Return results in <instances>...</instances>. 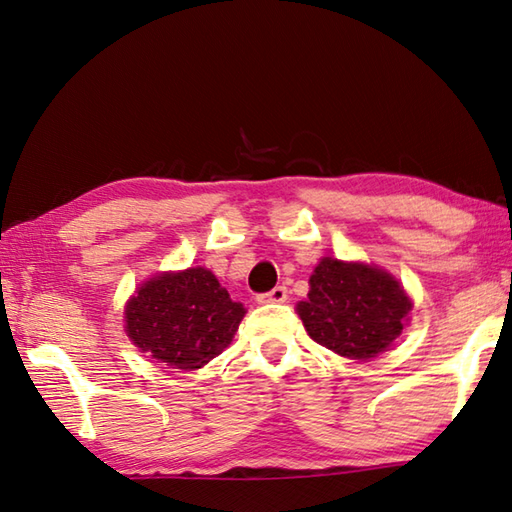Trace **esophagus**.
I'll return each mask as SVG.
<instances>
[{
  "label": "esophagus",
  "mask_w": 512,
  "mask_h": 512,
  "mask_svg": "<svg viewBox=\"0 0 512 512\" xmlns=\"http://www.w3.org/2000/svg\"><path fill=\"white\" fill-rule=\"evenodd\" d=\"M286 297H288V288L275 286L273 290H268V293L257 295V302L259 304H282V302H286Z\"/></svg>",
  "instance_id": "esophagus-1"
}]
</instances>
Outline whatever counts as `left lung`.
Masks as SVG:
<instances>
[{
    "instance_id": "8db88e82",
    "label": "left lung",
    "mask_w": 512,
    "mask_h": 512,
    "mask_svg": "<svg viewBox=\"0 0 512 512\" xmlns=\"http://www.w3.org/2000/svg\"><path fill=\"white\" fill-rule=\"evenodd\" d=\"M410 299L384 270L322 259L297 313L317 344L350 359L382 353L402 333Z\"/></svg>"
}]
</instances>
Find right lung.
<instances>
[{
  "instance_id": "add662e5",
  "label": "right lung",
  "mask_w": 512,
  "mask_h": 512,
  "mask_svg": "<svg viewBox=\"0 0 512 512\" xmlns=\"http://www.w3.org/2000/svg\"><path fill=\"white\" fill-rule=\"evenodd\" d=\"M244 306L206 268L150 279L126 308V333L150 357L195 370L230 344Z\"/></svg>"
}]
</instances>
